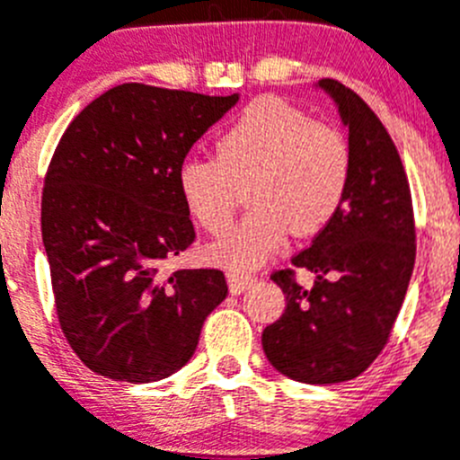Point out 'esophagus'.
I'll return each mask as SVG.
<instances>
[{
    "instance_id": "obj_1",
    "label": "esophagus",
    "mask_w": 460,
    "mask_h": 460,
    "mask_svg": "<svg viewBox=\"0 0 460 460\" xmlns=\"http://www.w3.org/2000/svg\"><path fill=\"white\" fill-rule=\"evenodd\" d=\"M226 280H229V289L231 294H240L244 289L252 288L256 283V274H247V271H229L226 274Z\"/></svg>"
}]
</instances>
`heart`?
<instances>
[{
    "instance_id": "heart-1",
    "label": "heart",
    "mask_w": 460,
    "mask_h": 460,
    "mask_svg": "<svg viewBox=\"0 0 460 460\" xmlns=\"http://www.w3.org/2000/svg\"><path fill=\"white\" fill-rule=\"evenodd\" d=\"M353 175L346 137L274 98L253 101L217 137L216 159L186 157L177 186L186 208L208 234L234 220L249 184L252 213L208 247L211 261L252 270L279 252L289 229L310 235L341 208Z\"/></svg>"
}]
</instances>
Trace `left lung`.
I'll use <instances>...</instances> for the list:
<instances>
[{
	"mask_svg": "<svg viewBox=\"0 0 460 460\" xmlns=\"http://www.w3.org/2000/svg\"><path fill=\"white\" fill-rule=\"evenodd\" d=\"M319 87L349 128L353 175L337 216L292 270L271 274L285 312L262 330V350L292 380L337 385L362 376L389 341L416 261V222L402 159L376 111L339 80ZM294 266L317 276L310 290L296 283Z\"/></svg>",
	"mask_w": 460,
	"mask_h": 460,
	"instance_id": "1",
	"label": "left lung"
}]
</instances>
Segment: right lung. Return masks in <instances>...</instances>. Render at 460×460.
I'll return each instance as SVG.
<instances>
[{
  "mask_svg": "<svg viewBox=\"0 0 460 460\" xmlns=\"http://www.w3.org/2000/svg\"><path fill=\"white\" fill-rule=\"evenodd\" d=\"M238 102L123 83L89 102L62 135L42 189V243L66 341L93 373L157 382L198 349L226 298L220 270L159 262L195 240L177 168Z\"/></svg>",
  "mask_w": 460,
  "mask_h": 460,
  "instance_id": "1",
  "label": "right lung"
}]
</instances>
